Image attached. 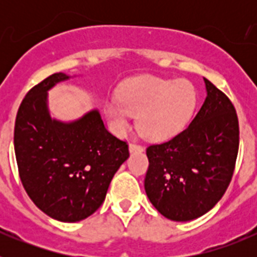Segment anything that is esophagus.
<instances>
[{"label":"esophagus","instance_id":"obj_1","mask_svg":"<svg viewBox=\"0 0 257 257\" xmlns=\"http://www.w3.org/2000/svg\"><path fill=\"white\" fill-rule=\"evenodd\" d=\"M128 149H130L131 153H136V152H143V151H144V148H143L142 145L134 144V143H131V144L128 145Z\"/></svg>","mask_w":257,"mask_h":257}]
</instances>
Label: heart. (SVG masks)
Segmentation results:
<instances>
[{"label":"heart","instance_id":"b5f03b06","mask_svg":"<svg viewBox=\"0 0 257 257\" xmlns=\"http://www.w3.org/2000/svg\"><path fill=\"white\" fill-rule=\"evenodd\" d=\"M196 101L188 81L142 77L122 86L119 99L106 103L105 114L117 134L127 130L130 115H138L136 127L145 139L165 140L183 130Z\"/></svg>","mask_w":257,"mask_h":257}]
</instances>
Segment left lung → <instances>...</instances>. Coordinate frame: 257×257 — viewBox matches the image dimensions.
Segmentation results:
<instances>
[{
  "mask_svg": "<svg viewBox=\"0 0 257 257\" xmlns=\"http://www.w3.org/2000/svg\"><path fill=\"white\" fill-rule=\"evenodd\" d=\"M206 96L189 126L169 142L149 145L144 188L152 205L174 221L205 215L233 176L239 126L234 105L207 78Z\"/></svg>",
  "mask_w": 257,
  "mask_h": 257,
  "instance_id": "left-lung-1",
  "label": "left lung"
}]
</instances>
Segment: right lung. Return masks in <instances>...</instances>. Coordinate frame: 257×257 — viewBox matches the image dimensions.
I'll list each match as a JSON object with an SVG mask.
<instances>
[{"label": "right lung", "instance_id": "1", "mask_svg": "<svg viewBox=\"0 0 257 257\" xmlns=\"http://www.w3.org/2000/svg\"><path fill=\"white\" fill-rule=\"evenodd\" d=\"M69 78L54 73L29 90L15 119L14 147L33 203L52 219L76 222L100 207L130 153L126 142L106 130L97 109L73 122L51 118L47 91Z\"/></svg>", "mask_w": 257, "mask_h": 257}]
</instances>
